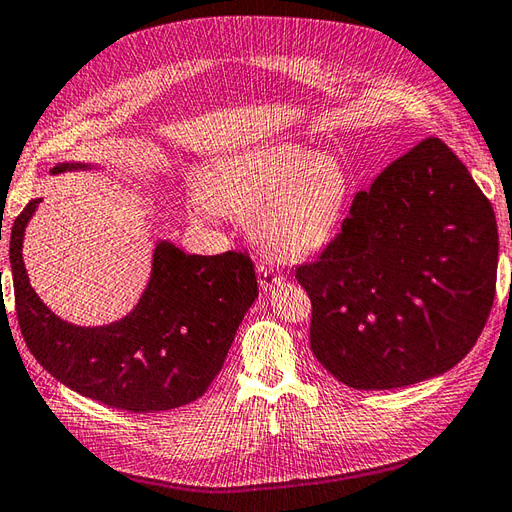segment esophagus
<instances>
[{
  "label": "esophagus",
  "instance_id": "esophagus-1",
  "mask_svg": "<svg viewBox=\"0 0 512 512\" xmlns=\"http://www.w3.org/2000/svg\"><path fill=\"white\" fill-rule=\"evenodd\" d=\"M281 279L283 277L277 275V272L272 270L270 266H264V264L257 266V281H259V288L264 290V292H268V290L275 288V285H279Z\"/></svg>",
  "mask_w": 512,
  "mask_h": 512
}]
</instances>
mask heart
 <instances>
[{"instance_id": "obj_1", "label": "heart", "mask_w": 512, "mask_h": 512, "mask_svg": "<svg viewBox=\"0 0 512 512\" xmlns=\"http://www.w3.org/2000/svg\"><path fill=\"white\" fill-rule=\"evenodd\" d=\"M349 194V172L334 154L275 141L213 163L194 189L192 216L251 218L253 237L272 259L301 264L334 240Z\"/></svg>"}]
</instances>
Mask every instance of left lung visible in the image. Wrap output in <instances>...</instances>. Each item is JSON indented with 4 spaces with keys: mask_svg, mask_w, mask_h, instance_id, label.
Instances as JSON below:
<instances>
[{
    "mask_svg": "<svg viewBox=\"0 0 512 512\" xmlns=\"http://www.w3.org/2000/svg\"><path fill=\"white\" fill-rule=\"evenodd\" d=\"M497 253L491 202L441 139L421 141L355 194L323 255L296 268L316 360L355 390L447 373L489 318Z\"/></svg>",
    "mask_w": 512,
    "mask_h": 512,
    "instance_id": "1",
    "label": "left lung"
}]
</instances>
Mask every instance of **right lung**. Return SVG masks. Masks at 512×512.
I'll return each instance as SVG.
<instances>
[{
  "label": "right lung",
  "mask_w": 512,
  "mask_h": 512,
  "mask_svg": "<svg viewBox=\"0 0 512 512\" xmlns=\"http://www.w3.org/2000/svg\"><path fill=\"white\" fill-rule=\"evenodd\" d=\"M78 170L98 165L65 161L50 174ZM41 200H30L10 231L17 318L37 362L78 395L111 408L161 412L196 401L220 373L257 299L253 261L233 251L187 255L159 240L133 310L109 325L80 327L41 301L23 264V237Z\"/></svg>",
  "instance_id": "right-lung-1"
}]
</instances>
